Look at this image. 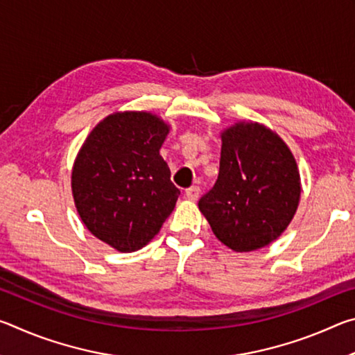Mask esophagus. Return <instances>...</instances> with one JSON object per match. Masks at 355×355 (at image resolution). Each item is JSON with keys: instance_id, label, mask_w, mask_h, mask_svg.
Returning <instances> with one entry per match:
<instances>
[{"instance_id": "obj_1", "label": "esophagus", "mask_w": 355, "mask_h": 355, "mask_svg": "<svg viewBox=\"0 0 355 355\" xmlns=\"http://www.w3.org/2000/svg\"><path fill=\"white\" fill-rule=\"evenodd\" d=\"M199 194H200L199 186H191V188H188V189L184 191L186 199H189V200H197V197H199Z\"/></svg>"}]
</instances>
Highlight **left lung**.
I'll return each instance as SVG.
<instances>
[{
  "label": "left lung",
  "instance_id": "obj_1",
  "mask_svg": "<svg viewBox=\"0 0 355 355\" xmlns=\"http://www.w3.org/2000/svg\"><path fill=\"white\" fill-rule=\"evenodd\" d=\"M299 197L297 166L286 144L263 125L239 122L222 133L219 175L199 209L220 243L250 252L284 233Z\"/></svg>",
  "mask_w": 355,
  "mask_h": 355
}]
</instances>
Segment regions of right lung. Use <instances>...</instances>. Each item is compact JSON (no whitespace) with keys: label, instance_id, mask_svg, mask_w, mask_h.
Instances as JSON below:
<instances>
[{"label":"right lung","instance_id":"add662e5","mask_svg":"<svg viewBox=\"0 0 355 355\" xmlns=\"http://www.w3.org/2000/svg\"><path fill=\"white\" fill-rule=\"evenodd\" d=\"M169 127L150 112H116L92 130L76 156L71 191L84 225L120 252L152 239L180 189L161 158Z\"/></svg>","mask_w":355,"mask_h":355}]
</instances>
